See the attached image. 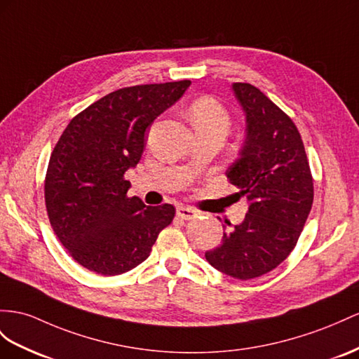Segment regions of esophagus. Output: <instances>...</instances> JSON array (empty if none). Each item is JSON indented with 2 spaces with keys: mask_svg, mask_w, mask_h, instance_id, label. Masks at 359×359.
Returning a JSON list of instances; mask_svg holds the SVG:
<instances>
[{
  "mask_svg": "<svg viewBox=\"0 0 359 359\" xmlns=\"http://www.w3.org/2000/svg\"><path fill=\"white\" fill-rule=\"evenodd\" d=\"M176 214L182 219H192L197 217V210H194L192 208H187V206H179L176 209Z\"/></svg>",
  "mask_w": 359,
  "mask_h": 359,
  "instance_id": "obj_1",
  "label": "esophagus"
}]
</instances>
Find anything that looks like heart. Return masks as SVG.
<instances>
[{
	"label": "heart",
	"instance_id": "obj_1",
	"mask_svg": "<svg viewBox=\"0 0 359 359\" xmlns=\"http://www.w3.org/2000/svg\"><path fill=\"white\" fill-rule=\"evenodd\" d=\"M189 121L196 132H218L227 135L231 116L214 98L201 97L189 107Z\"/></svg>",
	"mask_w": 359,
	"mask_h": 359
}]
</instances>
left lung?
<instances>
[{
  "label": "left lung",
  "instance_id": "1",
  "mask_svg": "<svg viewBox=\"0 0 359 359\" xmlns=\"http://www.w3.org/2000/svg\"><path fill=\"white\" fill-rule=\"evenodd\" d=\"M232 92L245 116V135L226 174L249 209L240 224L227 223L231 231L205 256L218 271L249 280L278 267L296 247L314 187L291 118L249 83H233Z\"/></svg>",
  "mask_w": 359,
  "mask_h": 359
}]
</instances>
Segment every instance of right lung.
Segmentation results:
<instances>
[{"instance_id":"obj_1","label":"right lung","mask_w":359,"mask_h":359,"mask_svg":"<svg viewBox=\"0 0 359 359\" xmlns=\"http://www.w3.org/2000/svg\"><path fill=\"white\" fill-rule=\"evenodd\" d=\"M189 80L118 89L71 119L50 158L45 205L54 233L85 269L116 276L150 256L176 214L127 197L145 130L183 97Z\"/></svg>"}]
</instances>
